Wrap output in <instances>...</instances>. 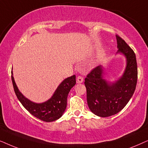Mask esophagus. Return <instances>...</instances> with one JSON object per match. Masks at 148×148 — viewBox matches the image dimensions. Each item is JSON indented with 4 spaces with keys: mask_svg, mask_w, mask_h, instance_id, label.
Instances as JSON below:
<instances>
[{
    "mask_svg": "<svg viewBox=\"0 0 148 148\" xmlns=\"http://www.w3.org/2000/svg\"><path fill=\"white\" fill-rule=\"evenodd\" d=\"M83 80H84L83 78H82V76H78V77H77V79H76V82H77V83H78V84L82 83V82H83Z\"/></svg>",
    "mask_w": 148,
    "mask_h": 148,
    "instance_id": "esophagus-1",
    "label": "esophagus"
}]
</instances>
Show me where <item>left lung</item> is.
I'll return each instance as SVG.
<instances>
[{"label": "left lung", "instance_id": "obj_1", "mask_svg": "<svg viewBox=\"0 0 148 148\" xmlns=\"http://www.w3.org/2000/svg\"><path fill=\"white\" fill-rule=\"evenodd\" d=\"M117 53L126 58V68L121 78L110 82L103 78L101 66L94 68L85 78L86 100L90 111L100 117L119 113L128 103L135 92L137 81V65L134 51L123 38L116 35Z\"/></svg>", "mask_w": 148, "mask_h": 148}]
</instances>
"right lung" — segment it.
Here are the masks:
<instances>
[{"instance_id": "obj_1", "label": "right lung", "mask_w": 148, "mask_h": 148, "mask_svg": "<svg viewBox=\"0 0 148 148\" xmlns=\"http://www.w3.org/2000/svg\"><path fill=\"white\" fill-rule=\"evenodd\" d=\"M11 79L17 99L23 107L37 119L45 122H53L62 117L67 106V98L71 88L76 84V76L64 79L58 86L50 99L43 103H35L25 97L17 88L11 71Z\"/></svg>"}]
</instances>
